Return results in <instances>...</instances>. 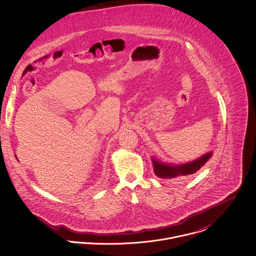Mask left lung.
<instances>
[{
	"label": "left lung",
	"mask_w": 256,
	"mask_h": 256,
	"mask_svg": "<svg viewBox=\"0 0 256 256\" xmlns=\"http://www.w3.org/2000/svg\"><path fill=\"white\" fill-rule=\"evenodd\" d=\"M212 152H208L194 162L184 164L180 166L168 164L152 158L154 172L160 178L174 180V178H190L194 174H196L198 170H200V168L202 166H204V164L212 158Z\"/></svg>",
	"instance_id": "left-lung-1"
}]
</instances>
